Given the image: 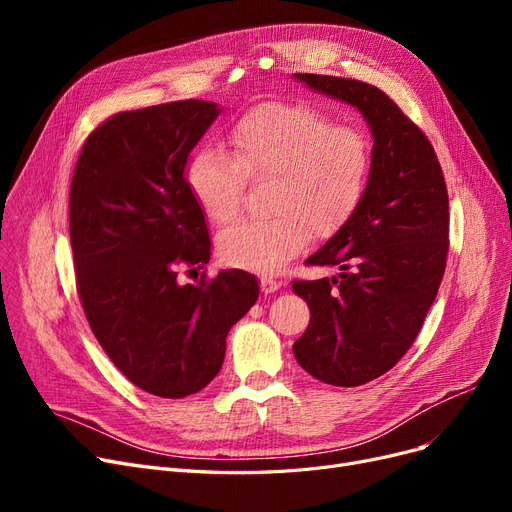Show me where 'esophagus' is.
<instances>
[{"label": "esophagus", "instance_id": "esophagus-1", "mask_svg": "<svg viewBox=\"0 0 512 512\" xmlns=\"http://www.w3.org/2000/svg\"><path fill=\"white\" fill-rule=\"evenodd\" d=\"M280 288H282V282H280V280L270 278V276H263V278H261V290H263L265 294H272V292H276V290H280Z\"/></svg>", "mask_w": 512, "mask_h": 512}]
</instances>
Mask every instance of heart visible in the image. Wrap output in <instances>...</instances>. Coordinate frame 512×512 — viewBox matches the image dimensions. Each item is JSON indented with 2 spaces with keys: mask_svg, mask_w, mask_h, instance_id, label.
<instances>
[{
  "mask_svg": "<svg viewBox=\"0 0 512 512\" xmlns=\"http://www.w3.org/2000/svg\"><path fill=\"white\" fill-rule=\"evenodd\" d=\"M230 155L201 147L186 164V186L205 218L224 226L242 203L245 178H274L272 220L242 222L218 236L224 263L274 274L311 238L336 234L357 211L371 172V147L357 126L303 103H265L228 132Z\"/></svg>",
  "mask_w": 512,
  "mask_h": 512,
  "instance_id": "1",
  "label": "heart"
}]
</instances>
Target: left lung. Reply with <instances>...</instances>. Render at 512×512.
Here are the masks:
<instances>
[{
	"label": "left lung",
	"mask_w": 512,
	"mask_h": 512,
	"mask_svg": "<svg viewBox=\"0 0 512 512\" xmlns=\"http://www.w3.org/2000/svg\"><path fill=\"white\" fill-rule=\"evenodd\" d=\"M311 91L353 105L371 130V172L348 220L307 261L340 274L292 282L311 321L292 353L313 378L361 386L415 342L436 301L448 255V193L425 134L378 87L294 74Z\"/></svg>",
	"instance_id": "obj_1"
}]
</instances>
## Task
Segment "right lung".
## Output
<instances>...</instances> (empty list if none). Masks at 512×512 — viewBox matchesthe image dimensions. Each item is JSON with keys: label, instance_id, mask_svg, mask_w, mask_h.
Wrapping results in <instances>:
<instances>
[{"label": "right lung", "instance_id": "1", "mask_svg": "<svg viewBox=\"0 0 512 512\" xmlns=\"http://www.w3.org/2000/svg\"><path fill=\"white\" fill-rule=\"evenodd\" d=\"M222 114L186 99L122 112L89 134L70 186V245L89 326L141 390L184 398L220 373L226 336L259 297L255 276L178 284V265H205V215L186 161Z\"/></svg>", "mask_w": 512, "mask_h": 512}]
</instances>
